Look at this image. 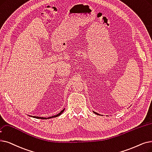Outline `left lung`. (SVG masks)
<instances>
[{
  "instance_id": "1",
  "label": "left lung",
  "mask_w": 152,
  "mask_h": 152,
  "mask_svg": "<svg viewBox=\"0 0 152 152\" xmlns=\"http://www.w3.org/2000/svg\"><path fill=\"white\" fill-rule=\"evenodd\" d=\"M93 113H94V114H97V115H101L99 114H98V113H96V112H94V111H93Z\"/></svg>"
}]
</instances>
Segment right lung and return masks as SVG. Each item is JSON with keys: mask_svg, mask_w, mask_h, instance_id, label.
<instances>
[{"mask_svg": "<svg viewBox=\"0 0 152 152\" xmlns=\"http://www.w3.org/2000/svg\"><path fill=\"white\" fill-rule=\"evenodd\" d=\"M64 109H63L60 113H58V114H56V115H53V116H51V117H36V116H32V115H28V116H30V117H34V118H39V119H48V118H54V117H58V116H60L63 112H64Z\"/></svg>", "mask_w": 152, "mask_h": 152, "instance_id": "right-lung-1", "label": "right lung"}]
</instances>
